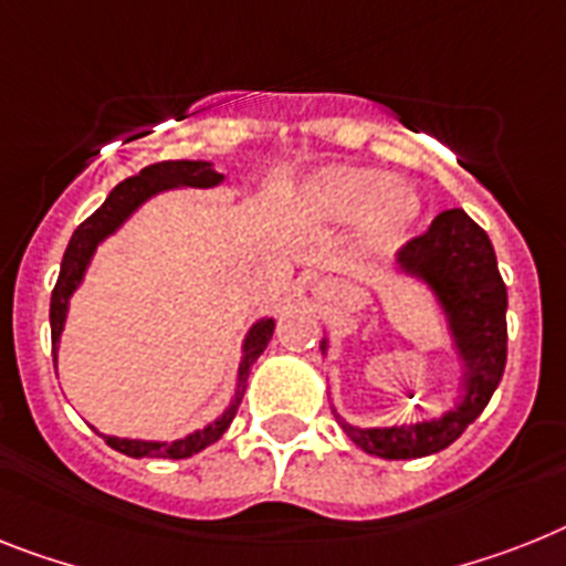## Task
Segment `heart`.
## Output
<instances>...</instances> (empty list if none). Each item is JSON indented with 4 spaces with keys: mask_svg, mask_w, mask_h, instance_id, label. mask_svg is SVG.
<instances>
[{
    "mask_svg": "<svg viewBox=\"0 0 566 566\" xmlns=\"http://www.w3.org/2000/svg\"><path fill=\"white\" fill-rule=\"evenodd\" d=\"M315 205L333 222L373 219L376 240L394 242L417 219L419 199L401 181L370 167H335L315 181Z\"/></svg>",
    "mask_w": 566,
    "mask_h": 566,
    "instance_id": "b5f03b06",
    "label": "heart"
}]
</instances>
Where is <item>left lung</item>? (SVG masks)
Here are the masks:
<instances>
[{
  "mask_svg": "<svg viewBox=\"0 0 566 566\" xmlns=\"http://www.w3.org/2000/svg\"><path fill=\"white\" fill-rule=\"evenodd\" d=\"M399 269L431 289L462 361V396L451 410H433L410 424L358 428L338 419L361 451L385 460L437 454L483 413L506 367V286L489 233L460 208L442 210L431 228L399 251ZM326 353V338L321 344Z\"/></svg>",
  "mask_w": 566,
  "mask_h": 566,
  "instance_id": "8db88e82",
  "label": "left lung"
}]
</instances>
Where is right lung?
Returning <instances> with one entry per match:
<instances>
[{
  "label": "right lung",
  "mask_w": 566,
  "mask_h": 566,
  "mask_svg": "<svg viewBox=\"0 0 566 566\" xmlns=\"http://www.w3.org/2000/svg\"><path fill=\"white\" fill-rule=\"evenodd\" d=\"M226 179L222 172L213 170L210 161H158V165L144 167L138 176H129L106 196V202L77 226V231L72 233L69 240V249L63 254V263H60V277L57 286L51 292V349H54V361H57V344L60 335H63L65 315H69V301H72L74 289L83 283V274H86L92 256H95L97 245L112 237L124 226L126 219L133 217L135 210L142 208L147 199H153L156 193H165L172 188H217L219 181ZM274 333V317H260L254 326L249 329L245 340H242V361L240 373H237V394H233L231 405L226 408V413L219 419H213L210 424H205L202 431H193L188 437L172 442H147V440H120V437H104L106 446L120 451L126 457H161V460H185V457L199 454L202 448L213 446V442L228 431V424L237 417V408H240L242 394H245V381H249V373L254 367V361L260 358L269 340Z\"/></svg>",
  "instance_id": "1"
}]
</instances>
